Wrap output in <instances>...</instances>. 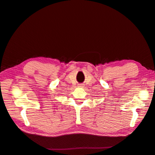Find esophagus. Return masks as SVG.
Instances as JSON below:
<instances>
[{
    "label": "esophagus",
    "instance_id": "obj_1",
    "mask_svg": "<svg viewBox=\"0 0 155 155\" xmlns=\"http://www.w3.org/2000/svg\"><path fill=\"white\" fill-rule=\"evenodd\" d=\"M78 86H79V87H83V85H81V84H80V85H79Z\"/></svg>",
    "mask_w": 155,
    "mask_h": 155
}]
</instances>
